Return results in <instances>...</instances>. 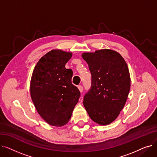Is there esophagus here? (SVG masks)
<instances>
[{
	"label": "esophagus",
	"instance_id": "34e87169",
	"mask_svg": "<svg viewBox=\"0 0 157 157\" xmlns=\"http://www.w3.org/2000/svg\"><path fill=\"white\" fill-rule=\"evenodd\" d=\"M78 89H79V92H80L81 93L83 91V86H82V85H79V86H78Z\"/></svg>",
	"mask_w": 157,
	"mask_h": 157
}]
</instances>
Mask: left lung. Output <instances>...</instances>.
I'll return each instance as SVG.
<instances>
[{"label": "left lung", "instance_id": "obj_1", "mask_svg": "<svg viewBox=\"0 0 157 157\" xmlns=\"http://www.w3.org/2000/svg\"><path fill=\"white\" fill-rule=\"evenodd\" d=\"M92 74L91 87L83 98L93 121L108 125L117 118L127 101L130 88L128 66L117 52L104 49L82 55Z\"/></svg>", "mask_w": 157, "mask_h": 157}]
</instances>
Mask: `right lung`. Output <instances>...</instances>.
<instances>
[{
    "label": "right lung",
    "instance_id": "1",
    "mask_svg": "<svg viewBox=\"0 0 157 157\" xmlns=\"http://www.w3.org/2000/svg\"><path fill=\"white\" fill-rule=\"evenodd\" d=\"M72 53L53 49L39 60L32 73L30 95L36 108L49 125L62 126L71 117L81 94L65 65Z\"/></svg>",
    "mask_w": 157,
    "mask_h": 157
}]
</instances>
